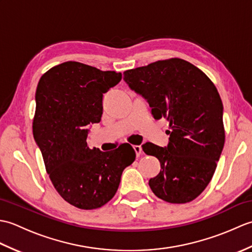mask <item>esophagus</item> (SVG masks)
<instances>
[{"label":"esophagus","instance_id":"34e87169","mask_svg":"<svg viewBox=\"0 0 252 252\" xmlns=\"http://www.w3.org/2000/svg\"><path fill=\"white\" fill-rule=\"evenodd\" d=\"M133 149H134V152L136 154V157H140L142 155V147L135 145V146H133Z\"/></svg>","mask_w":252,"mask_h":252}]
</instances>
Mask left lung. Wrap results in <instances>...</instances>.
Here are the masks:
<instances>
[{
	"label": "left lung",
	"instance_id": "left-lung-1",
	"mask_svg": "<svg viewBox=\"0 0 252 252\" xmlns=\"http://www.w3.org/2000/svg\"><path fill=\"white\" fill-rule=\"evenodd\" d=\"M123 76L130 89L147 100L155 119L169 121L168 146L143 145L161 168L149 180L153 192L171 203L194 200L210 183L225 141L223 104L216 85L181 58L155 62Z\"/></svg>",
	"mask_w": 252,
	"mask_h": 252
}]
</instances>
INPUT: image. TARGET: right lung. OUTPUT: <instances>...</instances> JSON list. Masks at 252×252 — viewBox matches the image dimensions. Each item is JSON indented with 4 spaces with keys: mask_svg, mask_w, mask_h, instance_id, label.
Returning <instances> with one entry per match:
<instances>
[{
    "mask_svg": "<svg viewBox=\"0 0 252 252\" xmlns=\"http://www.w3.org/2000/svg\"><path fill=\"white\" fill-rule=\"evenodd\" d=\"M121 78V72L66 62L46 71L37 84L34 140L55 189L79 209L92 210L108 202L123 170L135 160L129 144L104 153L87 142L89 126L103 115L104 94Z\"/></svg>",
    "mask_w": 252,
    "mask_h": 252,
    "instance_id": "right-lung-1",
    "label": "right lung"
}]
</instances>
